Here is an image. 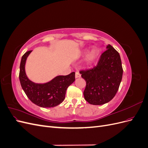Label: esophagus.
Here are the masks:
<instances>
[{
  "mask_svg": "<svg viewBox=\"0 0 148 148\" xmlns=\"http://www.w3.org/2000/svg\"><path fill=\"white\" fill-rule=\"evenodd\" d=\"M81 77V74H80L78 71H76L75 72V78H80Z\"/></svg>",
  "mask_w": 148,
  "mask_h": 148,
  "instance_id": "1",
  "label": "esophagus"
}]
</instances>
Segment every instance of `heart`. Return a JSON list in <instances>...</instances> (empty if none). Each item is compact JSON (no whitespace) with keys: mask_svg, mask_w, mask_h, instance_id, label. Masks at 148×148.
<instances>
[{"mask_svg":"<svg viewBox=\"0 0 148 148\" xmlns=\"http://www.w3.org/2000/svg\"><path fill=\"white\" fill-rule=\"evenodd\" d=\"M98 56V51L96 49H92V50L89 52L87 56V61L89 63H92L97 58Z\"/></svg>","mask_w":148,"mask_h":148,"instance_id":"obj_1","label":"heart"}]
</instances>
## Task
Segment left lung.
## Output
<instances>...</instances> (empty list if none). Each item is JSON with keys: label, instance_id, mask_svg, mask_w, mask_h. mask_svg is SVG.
<instances>
[{"label": "left lung", "instance_id": "8db88e82", "mask_svg": "<svg viewBox=\"0 0 148 148\" xmlns=\"http://www.w3.org/2000/svg\"><path fill=\"white\" fill-rule=\"evenodd\" d=\"M106 48L96 66L79 71L86 83L84 99L92 105H102L112 99L122 81L123 69L119 53L110 44Z\"/></svg>", "mask_w": 148, "mask_h": 148}]
</instances>
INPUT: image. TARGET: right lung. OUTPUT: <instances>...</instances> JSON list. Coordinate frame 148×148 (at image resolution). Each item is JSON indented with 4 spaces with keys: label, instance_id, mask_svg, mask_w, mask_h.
<instances>
[{
    "label": "right lung",
    "instance_id": "1",
    "mask_svg": "<svg viewBox=\"0 0 148 148\" xmlns=\"http://www.w3.org/2000/svg\"><path fill=\"white\" fill-rule=\"evenodd\" d=\"M31 51L26 52L21 60L19 79L22 89L34 104L44 108L56 107L65 99L66 89L75 80V73L57 76L51 81L44 84L31 82L26 76L25 70L26 59Z\"/></svg>",
    "mask_w": 148,
    "mask_h": 148
}]
</instances>
